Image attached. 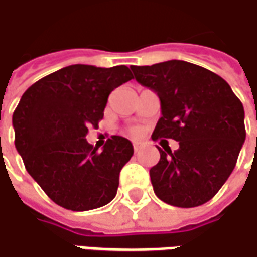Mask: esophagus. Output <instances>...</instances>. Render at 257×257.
<instances>
[{"label":"esophagus","mask_w":257,"mask_h":257,"mask_svg":"<svg viewBox=\"0 0 257 257\" xmlns=\"http://www.w3.org/2000/svg\"><path fill=\"white\" fill-rule=\"evenodd\" d=\"M142 142H138V141H135V142H134V151L135 152H139L141 151V149H142Z\"/></svg>","instance_id":"34e87169"}]
</instances>
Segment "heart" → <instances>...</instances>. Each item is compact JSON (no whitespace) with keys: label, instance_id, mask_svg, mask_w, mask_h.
I'll return each instance as SVG.
<instances>
[{"label":"heart","instance_id":"b5f03b06","mask_svg":"<svg viewBox=\"0 0 257 257\" xmlns=\"http://www.w3.org/2000/svg\"><path fill=\"white\" fill-rule=\"evenodd\" d=\"M132 132H134V134H135V135H136V134H138V131H136V129H134V131H132Z\"/></svg>","mask_w":257,"mask_h":257}]
</instances>
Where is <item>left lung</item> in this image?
I'll return each instance as SVG.
<instances>
[{
	"instance_id": "8db88e82",
	"label": "left lung",
	"mask_w": 257,
	"mask_h": 257,
	"mask_svg": "<svg viewBox=\"0 0 257 257\" xmlns=\"http://www.w3.org/2000/svg\"><path fill=\"white\" fill-rule=\"evenodd\" d=\"M136 81L156 92L162 118L152 139H174L177 151L158 148L151 169L155 194L180 208L209 201L231 176L245 142V111L218 74L183 60L132 66Z\"/></svg>"
}]
</instances>
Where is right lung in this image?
Wrapping results in <instances>:
<instances>
[{"label": "right lung", "mask_w": 257, "mask_h": 257, "mask_svg": "<svg viewBox=\"0 0 257 257\" xmlns=\"http://www.w3.org/2000/svg\"><path fill=\"white\" fill-rule=\"evenodd\" d=\"M132 78L126 66L73 64L24 92L12 115L15 148L26 172L57 205L88 211L114 200L134 146L114 135L98 151L85 135L98 126L111 91Z\"/></svg>", "instance_id": "obj_1"}]
</instances>
